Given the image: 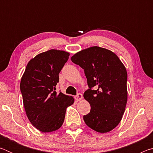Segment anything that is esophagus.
<instances>
[{"label": "esophagus", "instance_id": "esophagus-1", "mask_svg": "<svg viewBox=\"0 0 153 153\" xmlns=\"http://www.w3.org/2000/svg\"><path fill=\"white\" fill-rule=\"evenodd\" d=\"M82 98L83 96L82 94H80V93H78V94L75 97V98H76V100H77V101H78V100H81L82 99Z\"/></svg>", "mask_w": 153, "mask_h": 153}]
</instances>
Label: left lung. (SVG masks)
Here are the masks:
<instances>
[{"mask_svg": "<svg viewBox=\"0 0 153 153\" xmlns=\"http://www.w3.org/2000/svg\"><path fill=\"white\" fill-rule=\"evenodd\" d=\"M71 60L84 69L89 87L84 97L91 108L84 116V122L97 132H108L120 123L125 112L128 100L125 66L112 51L99 46L79 51Z\"/></svg>", "mask_w": 153, "mask_h": 153, "instance_id": "1", "label": "left lung"}]
</instances>
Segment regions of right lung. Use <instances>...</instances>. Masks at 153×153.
<instances>
[{
	"instance_id": "right-lung-1",
	"label": "right lung",
	"mask_w": 153,
	"mask_h": 153,
	"mask_svg": "<svg viewBox=\"0 0 153 153\" xmlns=\"http://www.w3.org/2000/svg\"><path fill=\"white\" fill-rule=\"evenodd\" d=\"M69 53L51 49L31 59L21 79L20 90L27 117L42 132L57 130L63 125L67 107L74 98L59 92V74Z\"/></svg>"
}]
</instances>
